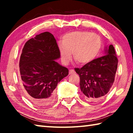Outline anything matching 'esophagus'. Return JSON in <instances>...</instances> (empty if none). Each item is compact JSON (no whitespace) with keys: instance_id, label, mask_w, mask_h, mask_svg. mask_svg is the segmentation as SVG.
Instances as JSON below:
<instances>
[{"instance_id":"esophagus-1","label":"esophagus","mask_w":133,"mask_h":133,"mask_svg":"<svg viewBox=\"0 0 133 133\" xmlns=\"http://www.w3.org/2000/svg\"><path fill=\"white\" fill-rule=\"evenodd\" d=\"M75 73V71L73 69L69 70V75H72V74H74Z\"/></svg>"}]
</instances>
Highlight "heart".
<instances>
[{"label": "heart", "mask_w": 133, "mask_h": 133, "mask_svg": "<svg viewBox=\"0 0 133 133\" xmlns=\"http://www.w3.org/2000/svg\"><path fill=\"white\" fill-rule=\"evenodd\" d=\"M63 42L58 43L62 62L67 64L73 58L78 64L89 63L96 57L101 48L100 36L87 31H75L66 33Z\"/></svg>", "instance_id": "b5f03b06"}]
</instances>
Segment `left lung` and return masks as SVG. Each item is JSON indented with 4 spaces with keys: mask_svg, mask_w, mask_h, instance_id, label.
<instances>
[{
    "mask_svg": "<svg viewBox=\"0 0 133 133\" xmlns=\"http://www.w3.org/2000/svg\"><path fill=\"white\" fill-rule=\"evenodd\" d=\"M118 59L115 49L110 45L105 55L75 70L80 77V86L87 101L95 102L109 93L113 84L117 69Z\"/></svg>",
    "mask_w": 133,
    "mask_h": 133,
    "instance_id": "8db88e82",
    "label": "left lung"
}]
</instances>
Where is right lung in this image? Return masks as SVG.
Instances as JSON below:
<instances>
[{"mask_svg": "<svg viewBox=\"0 0 133 133\" xmlns=\"http://www.w3.org/2000/svg\"><path fill=\"white\" fill-rule=\"evenodd\" d=\"M60 57L55 37L46 31L27 42L20 58L21 83L27 97L45 107L55 98V89L69 70L56 62Z\"/></svg>", "mask_w": 133, "mask_h": 133, "instance_id": "right-lung-1", "label": "right lung"}]
</instances>
